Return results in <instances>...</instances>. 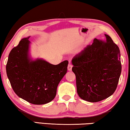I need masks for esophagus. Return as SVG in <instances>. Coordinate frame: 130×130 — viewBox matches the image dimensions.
Here are the masks:
<instances>
[{"mask_svg": "<svg viewBox=\"0 0 130 130\" xmlns=\"http://www.w3.org/2000/svg\"><path fill=\"white\" fill-rule=\"evenodd\" d=\"M72 67H73V66H72L71 64H69L68 65V67H67L68 70H69V71H71Z\"/></svg>", "mask_w": 130, "mask_h": 130, "instance_id": "34e87169", "label": "esophagus"}]
</instances>
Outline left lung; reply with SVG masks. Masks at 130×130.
I'll return each instance as SVG.
<instances>
[{
    "label": "left lung",
    "mask_w": 130,
    "mask_h": 130,
    "mask_svg": "<svg viewBox=\"0 0 130 130\" xmlns=\"http://www.w3.org/2000/svg\"><path fill=\"white\" fill-rule=\"evenodd\" d=\"M96 38L72 59L77 91L82 99L97 102L110 96L117 88L121 72L120 52L110 37Z\"/></svg>",
    "instance_id": "8db88e82"
}]
</instances>
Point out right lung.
Returning <instances> with one entry per match:
<instances>
[{
  "instance_id": "obj_1",
  "label": "right lung",
  "mask_w": 130,
  "mask_h": 130,
  "mask_svg": "<svg viewBox=\"0 0 130 130\" xmlns=\"http://www.w3.org/2000/svg\"><path fill=\"white\" fill-rule=\"evenodd\" d=\"M29 37L22 39L10 52L7 75L18 96L32 104H46L56 96L69 61L53 65L42 59L32 60L29 55Z\"/></svg>"
}]
</instances>
